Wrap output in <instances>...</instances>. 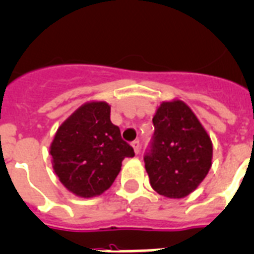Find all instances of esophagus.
<instances>
[{
  "instance_id": "obj_1",
  "label": "esophagus",
  "mask_w": 254,
  "mask_h": 254,
  "mask_svg": "<svg viewBox=\"0 0 254 254\" xmlns=\"http://www.w3.org/2000/svg\"><path fill=\"white\" fill-rule=\"evenodd\" d=\"M131 145H132V148H133V150H135L136 154H137V153H139V150H140V142L137 141V140H135V141L131 142Z\"/></svg>"
}]
</instances>
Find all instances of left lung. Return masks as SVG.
<instances>
[{"mask_svg":"<svg viewBox=\"0 0 254 254\" xmlns=\"http://www.w3.org/2000/svg\"><path fill=\"white\" fill-rule=\"evenodd\" d=\"M153 125L152 149L144 157L150 186L165 197H186L210 170V136L192 109L178 98L161 102Z\"/></svg>","mask_w":254,"mask_h":254,"instance_id":"8db88e82","label":"left lung"}]
</instances>
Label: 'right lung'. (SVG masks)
I'll return each instance as SVG.
<instances>
[{
    "instance_id": "obj_1",
    "label": "right lung",
    "mask_w": 254,
    "mask_h": 254,
    "mask_svg": "<svg viewBox=\"0 0 254 254\" xmlns=\"http://www.w3.org/2000/svg\"><path fill=\"white\" fill-rule=\"evenodd\" d=\"M54 174L71 193L91 198L112 187L122 161L135 153L110 121V105L89 101L58 127L50 144Z\"/></svg>"
}]
</instances>
